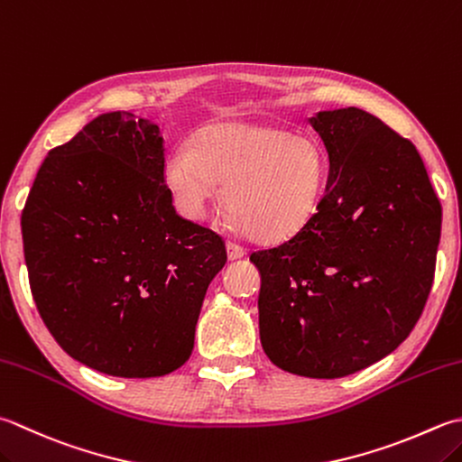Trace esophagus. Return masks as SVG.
<instances>
[{
  "mask_svg": "<svg viewBox=\"0 0 462 462\" xmlns=\"http://www.w3.org/2000/svg\"><path fill=\"white\" fill-rule=\"evenodd\" d=\"M226 250H228V258L230 260H238V258H242L244 254H246V250H244L240 244H236V242L226 244Z\"/></svg>",
  "mask_w": 462,
  "mask_h": 462,
  "instance_id": "esophagus-1",
  "label": "esophagus"
}]
</instances>
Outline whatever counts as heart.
Listing matches in <instances>:
<instances>
[{"label": "heart", "mask_w": 462, "mask_h": 462, "mask_svg": "<svg viewBox=\"0 0 462 462\" xmlns=\"http://www.w3.org/2000/svg\"><path fill=\"white\" fill-rule=\"evenodd\" d=\"M328 160L319 140L284 128L214 122L170 153L164 178L186 218L202 220L220 194L232 224L260 242L300 232L319 210Z\"/></svg>", "instance_id": "obj_1"}]
</instances>
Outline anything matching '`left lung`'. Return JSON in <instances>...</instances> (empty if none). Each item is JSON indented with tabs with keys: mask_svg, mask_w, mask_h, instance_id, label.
I'll list each match as a JSON object with an SVG mask.
<instances>
[{
	"mask_svg": "<svg viewBox=\"0 0 462 462\" xmlns=\"http://www.w3.org/2000/svg\"><path fill=\"white\" fill-rule=\"evenodd\" d=\"M327 189L300 232L250 254L260 342L298 376L355 374L399 348L435 278L442 208L411 140L358 107L309 117Z\"/></svg>",
	"mask_w": 462,
	"mask_h": 462,
	"instance_id": "obj_1",
	"label": "left lung"
}]
</instances>
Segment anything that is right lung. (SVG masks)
Segmentation results:
<instances>
[{
	"label": "right lung",
	"instance_id": "add662e5",
	"mask_svg": "<svg viewBox=\"0 0 462 462\" xmlns=\"http://www.w3.org/2000/svg\"><path fill=\"white\" fill-rule=\"evenodd\" d=\"M22 236L42 320L78 363L150 378L192 355L226 246L171 206L158 124L102 114L50 150L27 196Z\"/></svg>",
	"mask_w": 462,
	"mask_h": 462
}]
</instances>
